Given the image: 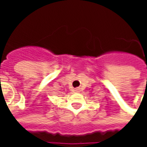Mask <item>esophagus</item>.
Returning <instances> with one entry per match:
<instances>
[{
  "mask_svg": "<svg viewBox=\"0 0 147 147\" xmlns=\"http://www.w3.org/2000/svg\"><path fill=\"white\" fill-rule=\"evenodd\" d=\"M76 91H79V89H76Z\"/></svg>",
  "mask_w": 147,
  "mask_h": 147,
  "instance_id": "obj_1",
  "label": "esophagus"
}]
</instances>
